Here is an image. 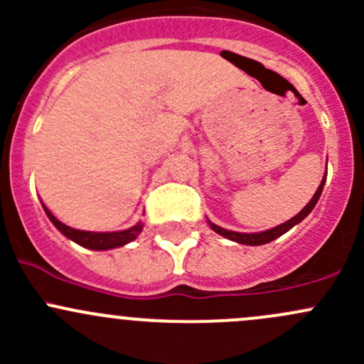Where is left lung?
I'll list each match as a JSON object with an SVG mask.
<instances>
[{
  "mask_svg": "<svg viewBox=\"0 0 364 364\" xmlns=\"http://www.w3.org/2000/svg\"><path fill=\"white\" fill-rule=\"evenodd\" d=\"M324 183H326V176H324V179H322L321 185H318V188H317V192H315V196L311 197L310 203L304 205V208L301 209V211L297 213L296 216H292L291 220H287V222H285V223L273 227V229H269V230H264V232H253V234L234 232V230H227V229H223V227L215 225V223H211L208 220L209 227H211V229L215 230L216 234H220V236L227 237V240H230V241H236V243L250 245V247H259V245H266V243H269V241H273V240H277V237H280L282 234H285V232H287V230H291L292 227L297 225V223H299V222H303V220L306 218L308 215H310L311 209H314L315 204H317L318 197H321L322 188H324Z\"/></svg>",
  "mask_w": 364,
  "mask_h": 364,
  "instance_id": "1",
  "label": "left lung"
}]
</instances>
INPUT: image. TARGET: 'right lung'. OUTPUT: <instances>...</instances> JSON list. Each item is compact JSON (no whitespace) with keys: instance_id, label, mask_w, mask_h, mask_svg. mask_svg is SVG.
<instances>
[{"instance_id":"right-lung-1","label":"right lung","mask_w":364,"mask_h":364,"mask_svg":"<svg viewBox=\"0 0 364 364\" xmlns=\"http://www.w3.org/2000/svg\"><path fill=\"white\" fill-rule=\"evenodd\" d=\"M43 211H46V215L49 216L50 222L54 223V227H56L63 236H67L68 240L75 241V243L80 245V247L90 248V250H111V248L123 247V245L134 241L142 230V223L139 222L137 225L130 227V229L127 230H117V232H90V230H79V229H72V227L65 225V223L60 222V220H58L56 216L46 208V205H43Z\"/></svg>"}]
</instances>
